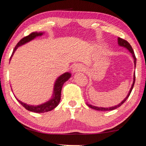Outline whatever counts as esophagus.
<instances>
[{"mask_svg":"<svg viewBox=\"0 0 146 146\" xmlns=\"http://www.w3.org/2000/svg\"><path fill=\"white\" fill-rule=\"evenodd\" d=\"M82 70H84V67L80 64H75L73 66V68H72V71H73V73L80 72L82 71Z\"/></svg>","mask_w":146,"mask_h":146,"instance_id":"34e87169","label":"esophagus"}]
</instances>
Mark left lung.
I'll list each match as a JSON object with an SVG mask.
<instances>
[{"label": "left lung", "instance_id": "1", "mask_svg": "<svg viewBox=\"0 0 146 146\" xmlns=\"http://www.w3.org/2000/svg\"><path fill=\"white\" fill-rule=\"evenodd\" d=\"M118 44H119L120 46L124 47V48H127L129 51L130 52V53L132 54L133 58V59H134V65H135V66H136V58H135V53H134L133 50L131 46L130 45V44L129 43V42H127V41H126V40L122 39V38H118ZM135 73H134V75H133V82L131 88V89L129 90V92L128 94H127L126 98H125L123 100L122 102H121V103H119V104H118V105H116V106H114L108 107V108H104V107H98V106H93V105L88 104V103H86V104H87V105H88V106L90 107V108H92V109H94V110H101V111H108V110H112L116 109V108H117L118 107L121 106V105H122L123 103H124L125 101L127 100V99L128 98L133 88V86H134V84H135Z\"/></svg>", "mask_w": 146, "mask_h": 146}]
</instances>
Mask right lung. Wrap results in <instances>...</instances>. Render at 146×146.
Returning a JSON list of instances; mask_svg holds the SVG:
<instances>
[{"mask_svg": "<svg viewBox=\"0 0 146 146\" xmlns=\"http://www.w3.org/2000/svg\"><path fill=\"white\" fill-rule=\"evenodd\" d=\"M44 34V32H35L32 33V34H30L29 36L24 37L23 38H22V39L18 42L17 44L16 45V46L15 47L13 51L11 56L10 58V60H11V58L12 56H13L16 50L19 46H21L24 45V44L27 43V42L32 41V40L35 39L37 37L42 36ZM71 77V74L69 73V72H66V73L60 75V76L56 79V81H55L54 82V88H53V93L52 95V98L49 100L43 103V104L36 105V106H35V105L27 104H25V103L22 102L21 101L18 100L16 97L15 98L18 100V102H19L25 109L29 110V111L37 112V113H44V112L50 111V110H53L54 108H56V107L58 105V104H59L60 101V95H61V90L62 86H63L64 83H65L67 81L69 80Z\"/></svg>", "mask_w": 146, "mask_h": 146, "instance_id": "right-lung-1", "label": "right lung"}]
</instances>
